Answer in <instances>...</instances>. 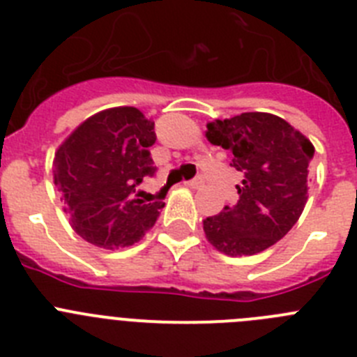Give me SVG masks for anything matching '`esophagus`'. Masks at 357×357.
I'll return each instance as SVG.
<instances>
[{
    "mask_svg": "<svg viewBox=\"0 0 357 357\" xmlns=\"http://www.w3.org/2000/svg\"><path fill=\"white\" fill-rule=\"evenodd\" d=\"M202 184H204V176H197V178H193V181L185 182L188 188H200Z\"/></svg>",
    "mask_w": 357,
    "mask_h": 357,
    "instance_id": "obj_1",
    "label": "esophagus"
}]
</instances>
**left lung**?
Here are the masks:
<instances>
[{
  "label": "left lung",
  "instance_id": "1",
  "mask_svg": "<svg viewBox=\"0 0 357 357\" xmlns=\"http://www.w3.org/2000/svg\"><path fill=\"white\" fill-rule=\"evenodd\" d=\"M206 135L232 153L230 166L243 175L236 185L238 204L204 220L207 239L232 257L266 250L304 211L314 146L288 121L266 112L211 121Z\"/></svg>",
  "mask_w": 357,
  "mask_h": 357
}]
</instances>
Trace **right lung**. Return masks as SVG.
<instances>
[{"mask_svg":"<svg viewBox=\"0 0 357 357\" xmlns=\"http://www.w3.org/2000/svg\"><path fill=\"white\" fill-rule=\"evenodd\" d=\"M155 139L153 123L139 109L116 107L85 119L56 150L53 178L85 241L118 250L157 222L164 202H143L135 189L155 175L148 151Z\"/></svg>","mask_w":357,"mask_h":357,"instance_id":"add662e5","label":"right lung"}]
</instances>
